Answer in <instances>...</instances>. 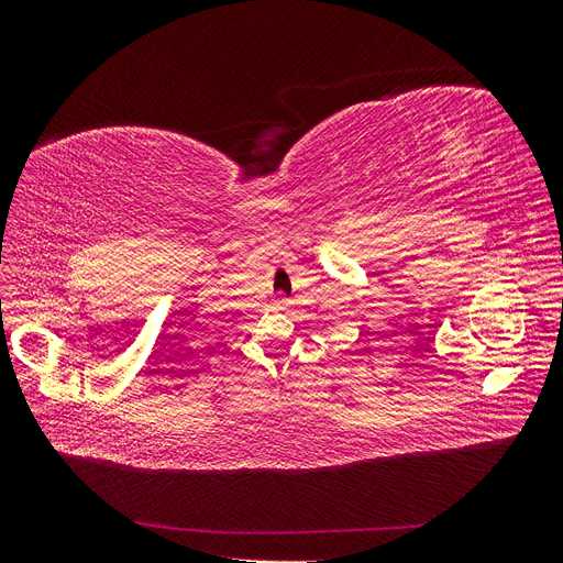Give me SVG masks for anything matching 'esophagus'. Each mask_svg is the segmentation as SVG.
Listing matches in <instances>:
<instances>
[{
  "instance_id": "34e87169",
  "label": "esophagus",
  "mask_w": 563,
  "mask_h": 563,
  "mask_svg": "<svg viewBox=\"0 0 563 563\" xmlns=\"http://www.w3.org/2000/svg\"><path fill=\"white\" fill-rule=\"evenodd\" d=\"M275 305H277V308H286L288 300H286V298H279V300H275Z\"/></svg>"
}]
</instances>
